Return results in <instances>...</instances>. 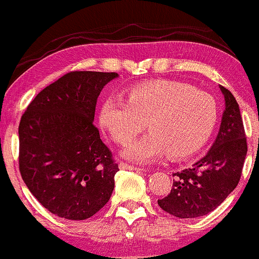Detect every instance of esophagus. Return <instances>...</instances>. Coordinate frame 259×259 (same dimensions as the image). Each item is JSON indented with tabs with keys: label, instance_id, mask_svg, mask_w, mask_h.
<instances>
[{
	"label": "esophagus",
	"instance_id": "obj_1",
	"mask_svg": "<svg viewBox=\"0 0 259 259\" xmlns=\"http://www.w3.org/2000/svg\"><path fill=\"white\" fill-rule=\"evenodd\" d=\"M119 168H120V169H127V171H136V172H143L144 171V169L140 168V167L132 166V164L124 163V162H120V163H119Z\"/></svg>",
	"mask_w": 259,
	"mask_h": 259
}]
</instances>
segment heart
I'll return each instance as SVG.
<instances>
[{"mask_svg": "<svg viewBox=\"0 0 259 259\" xmlns=\"http://www.w3.org/2000/svg\"><path fill=\"white\" fill-rule=\"evenodd\" d=\"M98 119L119 144L132 141L149 123L151 133L127 144L121 152L126 160L149 163L167 153L182 158L197 152L217 124L218 106L208 93L162 79L130 88L127 99L107 97Z\"/></svg>", "mask_w": 259, "mask_h": 259, "instance_id": "1", "label": "heart"}]
</instances>
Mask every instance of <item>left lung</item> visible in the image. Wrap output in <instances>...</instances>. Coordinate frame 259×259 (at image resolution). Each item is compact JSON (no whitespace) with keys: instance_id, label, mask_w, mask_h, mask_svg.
I'll return each mask as SVG.
<instances>
[{"instance_id":"left-lung-1","label":"left lung","mask_w":259,"mask_h":259,"mask_svg":"<svg viewBox=\"0 0 259 259\" xmlns=\"http://www.w3.org/2000/svg\"><path fill=\"white\" fill-rule=\"evenodd\" d=\"M220 87L225 99L217 139L203 158L175 173L169 194L158 199L162 210L180 219H194L215 210L236 188L247 155L240 107L232 93Z\"/></svg>"}]
</instances>
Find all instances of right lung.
<instances>
[{"label": "right lung", "mask_w": 259, "mask_h": 259, "mask_svg": "<svg viewBox=\"0 0 259 259\" xmlns=\"http://www.w3.org/2000/svg\"><path fill=\"white\" fill-rule=\"evenodd\" d=\"M115 72L75 71L30 102L18 127L19 171L36 200L67 220H84L110 199L119 171L95 120L97 98Z\"/></svg>", "instance_id": "obj_1"}]
</instances>
